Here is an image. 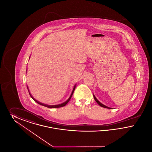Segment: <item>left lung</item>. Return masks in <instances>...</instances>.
<instances>
[{
	"label": "left lung",
	"instance_id": "left-lung-1",
	"mask_svg": "<svg viewBox=\"0 0 152 152\" xmlns=\"http://www.w3.org/2000/svg\"><path fill=\"white\" fill-rule=\"evenodd\" d=\"M94 100H95V101L97 102V103L100 106V107H104V108H108L110 109V108H109L108 107H107V106H105V105H103L102 104H101V102H100V101H99V100H97V99L96 98V97L94 96Z\"/></svg>",
	"mask_w": 152,
	"mask_h": 152
}]
</instances>
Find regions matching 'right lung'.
Wrapping results in <instances>:
<instances>
[{
    "instance_id": "1",
    "label": "right lung",
    "mask_w": 152,
    "mask_h": 152,
    "mask_svg": "<svg viewBox=\"0 0 152 152\" xmlns=\"http://www.w3.org/2000/svg\"><path fill=\"white\" fill-rule=\"evenodd\" d=\"M75 88H76V86H75V87L73 88V89L72 94L71 95V96L69 97V98L68 99V100H67V101H65V102H64V103H63V104H59V105H46V104H42V103H41V102H40L37 101V100H36L35 99H34L32 97V96L31 95L29 92V94H30V96H31V97L33 99V100H34V101H36L37 103L39 104L40 105H43V106H44V107H46L49 108H60V107H64V106L66 105V104L69 102V101L71 100V97H72V96L73 94V92H74V91H75ZM28 92H29V90H28Z\"/></svg>"
}]
</instances>
